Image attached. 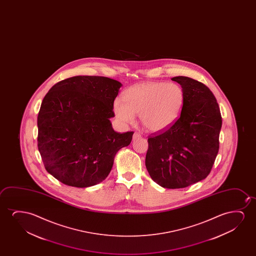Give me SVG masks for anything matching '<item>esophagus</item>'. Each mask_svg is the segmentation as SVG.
I'll list each match as a JSON object with an SVG mask.
<instances>
[{
	"label": "esophagus",
	"instance_id": "34e87169",
	"mask_svg": "<svg viewBox=\"0 0 256 256\" xmlns=\"http://www.w3.org/2000/svg\"><path fill=\"white\" fill-rule=\"evenodd\" d=\"M140 136H140V134L134 133L133 136V140H136L138 138H140Z\"/></svg>",
	"mask_w": 256,
	"mask_h": 256
}]
</instances>
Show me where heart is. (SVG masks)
<instances>
[{"mask_svg":"<svg viewBox=\"0 0 256 256\" xmlns=\"http://www.w3.org/2000/svg\"><path fill=\"white\" fill-rule=\"evenodd\" d=\"M184 105V92L178 84L151 81L134 84L126 89L122 98L114 102L117 119L133 124L136 114L146 130L160 133L178 120Z\"/></svg>","mask_w":256,"mask_h":256,"instance_id":"1","label":"heart"}]
</instances>
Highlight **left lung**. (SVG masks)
Here are the masks:
<instances>
[{
	"label": "left lung",
	"instance_id": "1",
	"mask_svg": "<svg viewBox=\"0 0 256 256\" xmlns=\"http://www.w3.org/2000/svg\"><path fill=\"white\" fill-rule=\"evenodd\" d=\"M184 92L178 120L168 130L150 136L145 165L151 178L167 189H179L209 175L220 148V106L210 89L190 78H172Z\"/></svg>",
	"mask_w": 256,
	"mask_h": 256
}]
</instances>
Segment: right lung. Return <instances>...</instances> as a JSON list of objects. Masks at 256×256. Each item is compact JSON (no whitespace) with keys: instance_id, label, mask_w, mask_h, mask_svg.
Masks as SVG:
<instances>
[{"instance_id":"1","label":"right lung","mask_w":256,"mask_h":256,"mask_svg":"<svg viewBox=\"0 0 256 256\" xmlns=\"http://www.w3.org/2000/svg\"><path fill=\"white\" fill-rule=\"evenodd\" d=\"M122 84L100 76L60 81L42 100L38 146L46 170L69 186L98 184L112 170L116 154L134 132L112 130L114 102Z\"/></svg>"}]
</instances>
